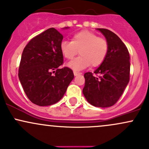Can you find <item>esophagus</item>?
Returning a JSON list of instances; mask_svg holds the SVG:
<instances>
[{"instance_id":"obj_1","label":"esophagus","mask_w":149,"mask_h":149,"mask_svg":"<svg viewBox=\"0 0 149 149\" xmlns=\"http://www.w3.org/2000/svg\"><path fill=\"white\" fill-rule=\"evenodd\" d=\"M73 73H74V76H77V75L81 74V73L77 72H76V71H74V72H73Z\"/></svg>"}]
</instances>
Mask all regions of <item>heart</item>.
Listing matches in <instances>:
<instances>
[{"label": "heart", "mask_w": 149, "mask_h": 149, "mask_svg": "<svg viewBox=\"0 0 149 149\" xmlns=\"http://www.w3.org/2000/svg\"><path fill=\"white\" fill-rule=\"evenodd\" d=\"M60 51L67 59H72L79 51L80 56L67 63V66L75 71H80L90 64L93 67L100 65L107 56L108 44L105 39L98 37L95 33L81 31L73 35L71 41H62Z\"/></svg>", "instance_id": "heart-1"}]
</instances>
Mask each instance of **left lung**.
<instances>
[{
	"label": "left lung",
	"instance_id": "1",
	"mask_svg": "<svg viewBox=\"0 0 149 149\" xmlns=\"http://www.w3.org/2000/svg\"><path fill=\"white\" fill-rule=\"evenodd\" d=\"M106 39L108 51L105 60L94 72L84 74L82 90L87 102L98 108H108L116 103L129 82L130 56L128 49L116 33L97 29Z\"/></svg>",
	"mask_w": 149,
	"mask_h": 149
}]
</instances>
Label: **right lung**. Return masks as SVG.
I'll use <instances>...</instances> for the list:
<instances>
[{"instance_id": "1", "label": "right lung", "mask_w": 149, "mask_h": 149, "mask_svg": "<svg viewBox=\"0 0 149 149\" xmlns=\"http://www.w3.org/2000/svg\"><path fill=\"white\" fill-rule=\"evenodd\" d=\"M62 39L56 29H48L29 41L21 55L20 82L29 99L39 106L60 100L74 78L71 69L59 68L64 60L60 51Z\"/></svg>"}]
</instances>
